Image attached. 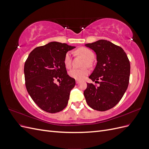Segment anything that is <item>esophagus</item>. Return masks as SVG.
<instances>
[{"mask_svg":"<svg viewBox=\"0 0 149 149\" xmlns=\"http://www.w3.org/2000/svg\"><path fill=\"white\" fill-rule=\"evenodd\" d=\"M79 82H80V81H79V80L76 79V84H79Z\"/></svg>","mask_w":149,"mask_h":149,"instance_id":"34e87169","label":"esophagus"}]
</instances>
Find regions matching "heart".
<instances>
[{
	"label": "heart",
	"mask_w": 149,
	"mask_h": 149,
	"mask_svg": "<svg viewBox=\"0 0 149 149\" xmlns=\"http://www.w3.org/2000/svg\"><path fill=\"white\" fill-rule=\"evenodd\" d=\"M78 53L80 55H81L87 61L85 63L84 65H88L89 64V62L93 61L94 59V53L90 49L82 48L78 49ZM64 65L66 68H70L71 65V56L70 52H68L64 58ZM89 73V71L87 68H82V69H77V68H73L71 70L69 71V76L71 78H74L77 80H82Z\"/></svg>",
	"instance_id": "obj_1"
}]
</instances>
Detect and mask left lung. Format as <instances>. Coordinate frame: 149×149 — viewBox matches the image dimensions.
I'll return each mask as SVG.
<instances>
[{"mask_svg":"<svg viewBox=\"0 0 149 149\" xmlns=\"http://www.w3.org/2000/svg\"><path fill=\"white\" fill-rule=\"evenodd\" d=\"M96 55L97 63L89 76L93 81L100 84L96 86L87 83L84 96L92 109L105 111L114 107L127 89L130 65L127 55L121 47L105 40L85 44ZM100 80L101 82L97 81Z\"/></svg>","mask_w":149,"mask_h":149,"instance_id":"obj_1","label":"left lung"}]
</instances>
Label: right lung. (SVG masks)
<instances>
[{
    "label": "right lung",
    "mask_w": 149,
    "mask_h": 149,
    "mask_svg": "<svg viewBox=\"0 0 149 149\" xmlns=\"http://www.w3.org/2000/svg\"><path fill=\"white\" fill-rule=\"evenodd\" d=\"M76 48L52 42L31 51L24 65L25 86L29 95L42 110L56 113L66 107L75 79L67 74L66 53ZM56 79L59 85L54 82Z\"/></svg>",
    "instance_id": "1"
}]
</instances>
